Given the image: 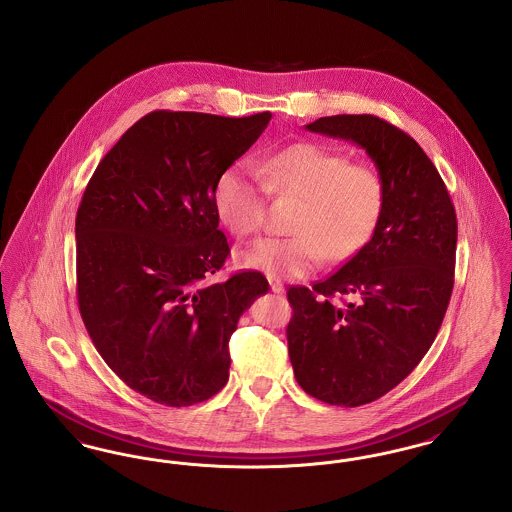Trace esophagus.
Here are the masks:
<instances>
[{
    "label": "esophagus",
    "instance_id": "obj_1",
    "mask_svg": "<svg viewBox=\"0 0 512 512\" xmlns=\"http://www.w3.org/2000/svg\"><path fill=\"white\" fill-rule=\"evenodd\" d=\"M268 284H270V290H272V292L284 293V284H282L278 278L270 276V278H268Z\"/></svg>",
    "mask_w": 512,
    "mask_h": 512
}]
</instances>
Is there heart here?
I'll list each match as a JSON object with an SVG mask.
<instances>
[{"mask_svg": "<svg viewBox=\"0 0 512 512\" xmlns=\"http://www.w3.org/2000/svg\"><path fill=\"white\" fill-rule=\"evenodd\" d=\"M297 199L284 238H261L236 253L238 265L274 278H299L345 261L368 244L386 207V182L368 163L317 142H297L255 161H234L217 176L213 207L232 236L261 230L265 195Z\"/></svg>", "mask_w": 512, "mask_h": 512, "instance_id": "1", "label": "heart"}]
</instances>
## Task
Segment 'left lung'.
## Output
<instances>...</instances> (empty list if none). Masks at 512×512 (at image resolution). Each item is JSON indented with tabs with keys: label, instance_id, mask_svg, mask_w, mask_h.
<instances>
[{
	"label": "left lung",
	"instance_id": "1",
	"mask_svg": "<svg viewBox=\"0 0 512 512\" xmlns=\"http://www.w3.org/2000/svg\"><path fill=\"white\" fill-rule=\"evenodd\" d=\"M305 128L363 147L386 182L370 242L313 288L288 290L297 384L328 405L359 407L405 380L436 340L453 292L457 215L434 163L397 126L336 115Z\"/></svg>",
	"mask_w": 512,
	"mask_h": 512
}]
</instances>
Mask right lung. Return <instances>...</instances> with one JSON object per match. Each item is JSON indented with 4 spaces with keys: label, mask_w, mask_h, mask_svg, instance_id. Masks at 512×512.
Wrapping results in <instances>:
<instances>
[{
    "label": "right lung",
    "mask_w": 512,
    "mask_h": 512,
    "mask_svg": "<svg viewBox=\"0 0 512 512\" xmlns=\"http://www.w3.org/2000/svg\"><path fill=\"white\" fill-rule=\"evenodd\" d=\"M272 115L153 111L101 159L76 213V295L99 355L122 382L167 407L228 382V341L268 292L257 270L207 278L230 247L213 186Z\"/></svg>",
    "instance_id": "1"
}]
</instances>
